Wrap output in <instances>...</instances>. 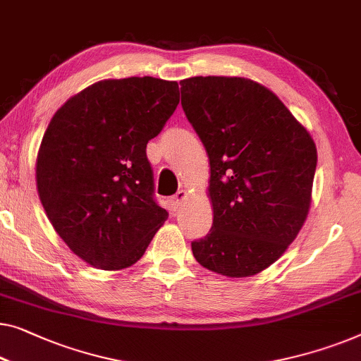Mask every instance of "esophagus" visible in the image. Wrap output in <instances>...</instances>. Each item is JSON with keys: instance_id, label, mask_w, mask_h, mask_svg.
Returning a JSON list of instances; mask_svg holds the SVG:
<instances>
[{"instance_id": "34e87169", "label": "esophagus", "mask_w": 361, "mask_h": 361, "mask_svg": "<svg viewBox=\"0 0 361 361\" xmlns=\"http://www.w3.org/2000/svg\"><path fill=\"white\" fill-rule=\"evenodd\" d=\"M184 198H185V192L184 190H179V192L176 193V195H172L171 200H169L172 210H177V208L180 207V203H182V200H184Z\"/></svg>"}]
</instances>
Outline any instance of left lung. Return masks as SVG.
Segmentation results:
<instances>
[{"mask_svg":"<svg viewBox=\"0 0 361 361\" xmlns=\"http://www.w3.org/2000/svg\"><path fill=\"white\" fill-rule=\"evenodd\" d=\"M180 96L212 171L213 224L192 241L193 257L226 276L259 274L307 216L316 145L274 92L245 78L193 76Z\"/></svg>","mask_w":361,"mask_h":361,"instance_id":"left-lung-1","label":"left lung"}]
</instances>
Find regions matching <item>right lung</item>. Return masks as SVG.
<instances>
[{
	"label": "right lung",
	"instance_id": "right-lung-1",
	"mask_svg": "<svg viewBox=\"0 0 361 361\" xmlns=\"http://www.w3.org/2000/svg\"><path fill=\"white\" fill-rule=\"evenodd\" d=\"M177 104L176 81L132 76L86 87L50 120L35 169L40 202L68 247L94 267L133 265L168 218L146 145Z\"/></svg>",
	"mask_w": 361,
	"mask_h": 361
}]
</instances>
